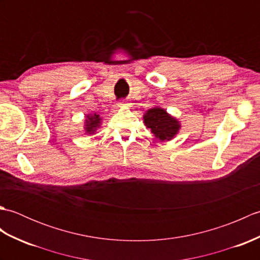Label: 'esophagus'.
I'll list each match as a JSON object with an SVG mask.
<instances>
[{
	"label": "esophagus",
	"instance_id": "obj_1",
	"mask_svg": "<svg viewBox=\"0 0 260 260\" xmlns=\"http://www.w3.org/2000/svg\"><path fill=\"white\" fill-rule=\"evenodd\" d=\"M126 103H127V102H125V101H119V102H118V106H123V105H127Z\"/></svg>",
	"mask_w": 260,
	"mask_h": 260
}]
</instances>
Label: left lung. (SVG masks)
I'll return each instance as SVG.
<instances>
[{"instance_id": "1", "label": "left lung", "mask_w": 260, "mask_h": 260, "mask_svg": "<svg viewBox=\"0 0 260 260\" xmlns=\"http://www.w3.org/2000/svg\"><path fill=\"white\" fill-rule=\"evenodd\" d=\"M144 123L154 136L161 141L172 140L180 129L179 121L170 116L167 110L158 107L147 110L144 115Z\"/></svg>"}]
</instances>
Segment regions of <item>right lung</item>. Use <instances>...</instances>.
Here are the masks:
<instances>
[{
    "instance_id": "1",
    "label": "right lung",
    "mask_w": 260,
    "mask_h": 260,
    "mask_svg": "<svg viewBox=\"0 0 260 260\" xmlns=\"http://www.w3.org/2000/svg\"><path fill=\"white\" fill-rule=\"evenodd\" d=\"M87 119H86V133H89V134H93L95 133V131L97 129V127H99L101 125V120L102 118L99 117V115L97 114H89L88 116H86Z\"/></svg>"
}]
</instances>
